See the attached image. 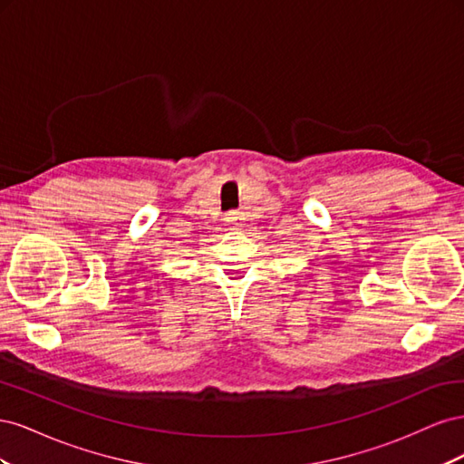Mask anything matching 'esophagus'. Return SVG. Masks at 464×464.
Wrapping results in <instances>:
<instances>
[{
	"label": "esophagus",
	"instance_id": "obj_1",
	"mask_svg": "<svg viewBox=\"0 0 464 464\" xmlns=\"http://www.w3.org/2000/svg\"><path fill=\"white\" fill-rule=\"evenodd\" d=\"M240 220H242V213H237V210H230V213H227V217H224V224H227L230 230L240 227L242 224Z\"/></svg>",
	"mask_w": 464,
	"mask_h": 464
}]
</instances>
